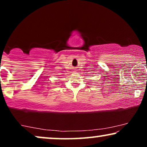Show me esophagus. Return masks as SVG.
<instances>
[{
	"label": "esophagus",
	"mask_w": 147,
	"mask_h": 147,
	"mask_svg": "<svg viewBox=\"0 0 147 147\" xmlns=\"http://www.w3.org/2000/svg\"><path fill=\"white\" fill-rule=\"evenodd\" d=\"M74 72H76V71H74Z\"/></svg>",
	"instance_id": "1"
}]
</instances>
